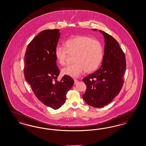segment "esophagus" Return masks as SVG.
<instances>
[{
	"label": "esophagus",
	"mask_w": 146,
	"mask_h": 146,
	"mask_svg": "<svg viewBox=\"0 0 146 146\" xmlns=\"http://www.w3.org/2000/svg\"><path fill=\"white\" fill-rule=\"evenodd\" d=\"M74 84H76L78 81L76 79H74Z\"/></svg>",
	"instance_id": "obj_1"
}]
</instances>
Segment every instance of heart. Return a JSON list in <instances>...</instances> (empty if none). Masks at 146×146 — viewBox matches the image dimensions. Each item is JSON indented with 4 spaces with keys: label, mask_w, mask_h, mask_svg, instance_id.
<instances>
[{
    "label": "heart",
    "mask_w": 146,
    "mask_h": 146,
    "mask_svg": "<svg viewBox=\"0 0 146 146\" xmlns=\"http://www.w3.org/2000/svg\"><path fill=\"white\" fill-rule=\"evenodd\" d=\"M65 48L57 46L55 59L61 65H65L68 54L73 55L74 62L62 70L66 76L77 78L85 70L90 73L100 65L104 58V48L99 41L84 35H76L66 40Z\"/></svg>",
    "instance_id": "1"
}]
</instances>
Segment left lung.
I'll list each match as a JSON object with an SVG mask.
<instances>
[{"label": "left lung", "mask_w": 146, "mask_h": 146, "mask_svg": "<svg viewBox=\"0 0 146 146\" xmlns=\"http://www.w3.org/2000/svg\"><path fill=\"white\" fill-rule=\"evenodd\" d=\"M99 32L104 35L105 44L102 65L82 79L87 87L83 99L87 105L96 108L108 105L119 94L126 69L125 55L117 41L106 32Z\"/></svg>", "instance_id": "1"}]
</instances>
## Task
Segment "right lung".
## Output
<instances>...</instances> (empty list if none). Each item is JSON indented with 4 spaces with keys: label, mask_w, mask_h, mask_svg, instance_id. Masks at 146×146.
Instances as JSON below:
<instances>
[{
    "label": "right lung",
    "mask_w": 146,
    "mask_h": 146,
    "mask_svg": "<svg viewBox=\"0 0 146 146\" xmlns=\"http://www.w3.org/2000/svg\"><path fill=\"white\" fill-rule=\"evenodd\" d=\"M58 29L42 31L27 46L24 72L35 96L45 106L58 110L65 102L66 94L74 84L69 76L58 81L60 70L54 50L60 36Z\"/></svg>",
    "instance_id": "add662e5"
}]
</instances>
